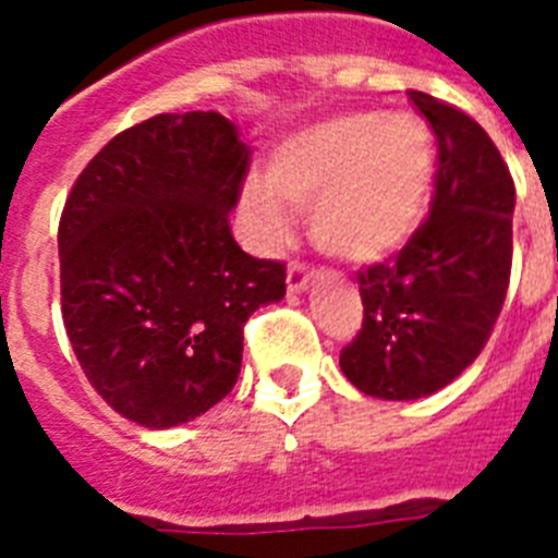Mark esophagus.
I'll use <instances>...</instances> for the list:
<instances>
[{
  "label": "esophagus",
  "mask_w": 558,
  "mask_h": 558,
  "mask_svg": "<svg viewBox=\"0 0 558 558\" xmlns=\"http://www.w3.org/2000/svg\"><path fill=\"white\" fill-rule=\"evenodd\" d=\"M313 275L315 271L310 269V266H304L301 260H292L287 269V289L289 292H301V289H306V283L313 280Z\"/></svg>",
  "instance_id": "1"
}]
</instances>
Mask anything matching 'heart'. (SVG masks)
<instances>
[{"label":"heart","mask_w":558,"mask_h":558,"mask_svg":"<svg viewBox=\"0 0 558 558\" xmlns=\"http://www.w3.org/2000/svg\"><path fill=\"white\" fill-rule=\"evenodd\" d=\"M434 177L432 130L411 112H356L280 144L271 182L254 177L245 205L266 236L289 231V205L313 208L315 240L344 260H379L423 217Z\"/></svg>","instance_id":"1"}]
</instances>
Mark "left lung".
<instances>
[{"instance_id":"left-lung-1","label":"left lung","mask_w":558,"mask_h":558,"mask_svg":"<svg viewBox=\"0 0 558 558\" xmlns=\"http://www.w3.org/2000/svg\"><path fill=\"white\" fill-rule=\"evenodd\" d=\"M437 138L428 217L393 260L359 271L362 330L341 371L376 399H420L458 379L501 315L512 269L515 185L475 118L408 92Z\"/></svg>"}]
</instances>
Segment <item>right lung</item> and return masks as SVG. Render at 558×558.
<instances>
[{
	"label": "right lung",
	"instance_id": "right-lung-1",
	"mask_svg": "<svg viewBox=\"0 0 558 558\" xmlns=\"http://www.w3.org/2000/svg\"><path fill=\"white\" fill-rule=\"evenodd\" d=\"M248 161L219 112H161L118 133L65 199V332L92 388L144 428L226 399L245 322L287 295V266L245 254L228 226Z\"/></svg>",
	"mask_w": 558,
	"mask_h": 558
}]
</instances>
